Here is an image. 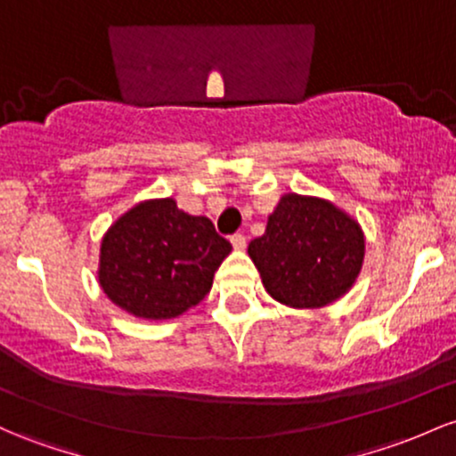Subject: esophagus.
I'll return each instance as SVG.
<instances>
[{
    "label": "esophagus",
    "mask_w": 456,
    "mask_h": 456,
    "mask_svg": "<svg viewBox=\"0 0 456 456\" xmlns=\"http://www.w3.org/2000/svg\"><path fill=\"white\" fill-rule=\"evenodd\" d=\"M232 244H233V248H236V251H244V248H247V238H244L242 233H233Z\"/></svg>",
    "instance_id": "esophagus-1"
}]
</instances>
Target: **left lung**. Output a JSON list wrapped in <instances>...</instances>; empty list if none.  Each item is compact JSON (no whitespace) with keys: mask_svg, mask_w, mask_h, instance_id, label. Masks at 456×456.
Returning <instances> with one entry per match:
<instances>
[{"mask_svg":"<svg viewBox=\"0 0 456 456\" xmlns=\"http://www.w3.org/2000/svg\"><path fill=\"white\" fill-rule=\"evenodd\" d=\"M362 227L333 203L285 194L248 255L274 301L324 307L346 294L363 264Z\"/></svg>","mask_w":456,"mask_h":456,"instance_id":"1","label":"left lung"}]
</instances>
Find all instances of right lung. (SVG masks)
<instances>
[{
    "instance_id": "right-lung-1",
    "label": "right lung",
    "mask_w": 456,
    "mask_h": 456,
    "mask_svg": "<svg viewBox=\"0 0 456 456\" xmlns=\"http://www.w3.org/2000/svg\"><path fill=\"white\" fill-rule=\"evenodd\" d=\"M232 253L212 220L173 199L138 203L103 236L99 283L114 305L138 318L167 320L205 298L214 273Z\"/></svg>"
}]
</instances>
